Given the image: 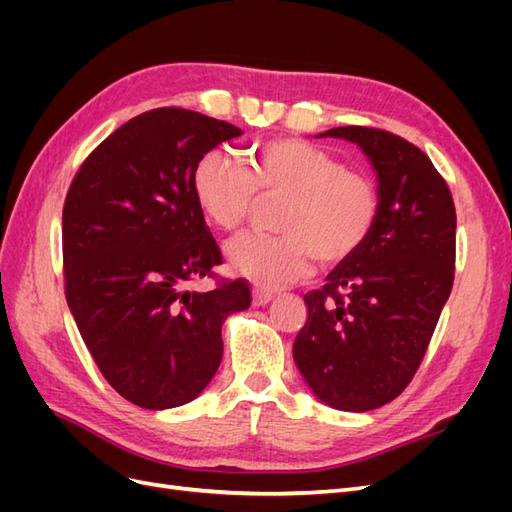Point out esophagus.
<instances>
[{"mask_svg": "<svg viewBox=\"0 0 512 512\" xmlns=\"http://www.w3.org/2000/svg\"><path fill=\"white\" fill-rule=\"evenodd\" d=\"M273 301V294L271 292H265V290H254V294H252V303H254V307H265L267 303H271Z\"/></svg>", "mask_w": 512, "mask_h": 512, "instance_id": "esophagus-1", "label": "esophagus"}]
</instances>
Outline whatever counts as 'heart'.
I'll return each instance as SVG.
<instances>
[{
  "mask_svg": "<svg viewBox=\"0 0 512 512\" xmlns=\"http://www.w3.org/2000/svg\"><path fill=\"white\" fill-rule=\"evenodd\" d=\"M196 203L220 230H237L258 198L282 196L275 207L277 235H243L226 245L228 265L252 284L275 290L299 282L322 265L354 256L376 230L380 190L331 151L299 138H273L239 164L213 151L194 173Z\"/></svg>",
  "mask_w": 512,
  "mask_h": 512,
  "instance_id": "heart-1",
  "label": "heart"
}]
</instances>
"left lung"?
Returning a JSON list of instances; mask_svg holds the SVG:
<instances>
[{
  "mask_svg": "<svg viewBox=\"0 0 512 512\" xmlns=\"http://www.w3.org/2000/svg\"><path fill=\"white\" fill-rule=\"evenodd\" d=\"M378 175L380 218L359 252L305 294L292 356L312 393L335 410L389 404L414 378L455 277L451 190L425 153L397 134L344 126Z\"/></svg>",
  "mask_w": 512,
  "mask_h": 512,
  "instance_id": "8db88e82",
  "label": "left lung"
}]
</instances>
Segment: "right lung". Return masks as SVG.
I'll list each match as a JSON object with an SVG mask.
<instances>
[{
	"mask_svg": "<svg viewBox=\"0 0 512 512\" xmlns=\"http://www.w3.org/2000/svg\"><path fill=\"white\" fill-rule=\"evenodd\" d=\"M241 134L153 108L91 151L68 190L66 301L102 376L134 406L177 408L203 393L222 363L224 320L252 303L243 280L185 288L222 262L196 203V166Z\"/></svg>",
	"mask_w": 512,
	"mask_h": 512,
	"instance_id": "right-lung-1",
	"label": "right lung"
}]
</instances>
